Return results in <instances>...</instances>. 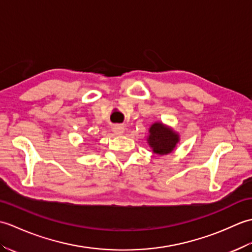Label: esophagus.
<instances>
[{
  "label": "esophagus",
  "instance_id": "34e87169",
  "mask_svg": "<svg viewBox=\"0 0 252 252\" xmlns=\"http://www.w3.org/2000/svg\"><path fill=\"white\" fill-rule=\"evenodd\" d=\"M112 130L116 133V134H123V132H125V126H120V125H116L114 127H112Z\"/></svg>",
  "mask_w": 252,
  "mask_h": 252
}]
</instances>
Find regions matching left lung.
<instances>
[{
    "instance_id": "1",
    "label": "left lung",
    "mask_w": 252,
    "mask_h": 252,
    "mask_svg": "<svg viewBox=\"0 0 252 252\" xmlns=\"http://www.w3.org/2000/svg\"><path fill=\"white\" fill-rule=\"evenodd\" d=\"M179 141L180 136L178 133L161 122H155L149 127L148 145L155 154L160 156L172 153Z\"/></svg>"
}]
</instances>
